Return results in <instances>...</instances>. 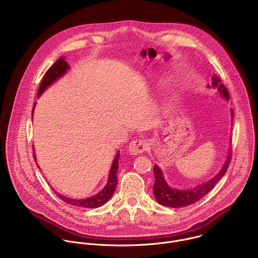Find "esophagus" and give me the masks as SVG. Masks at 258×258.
<instances>
[{
	"mask_svg": "<svg viewBox=\"0 0 258 258\" xmlns=\"http://www.w3.org/2000/svg\"><path fill=\"white\" fill-rule=\"evenodd\" d=\"M147 143L144 140H134L129 144L128 152L130 155H138L147 150Z\"/></svg>",
	"mask_w": 258,
	"mask_h": 258,
	"instance_id": "obj_1",
	"label": "esophagus"
}]
</instances>
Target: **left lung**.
Returning a JSON list of instances; mask_svg holds the SVG:
<instances>
[{
  "label": "left lung",
  "instance_id": "left-lung-1",
  "mask_svg": "<svg viewBox=\"0 0 258 258\" xmlns=\"http://www.w3.org/2000/svg\"><path fill=\"white\" fill-rule=\"evenodd\" d=\"M209 88L217 89L218 93L226 100H229V94L227 89L223 84L220 83V79L217 76L212 77V83L209 85ZM231 116L233 120V110H231ZM231 160V149H229L226 160L219 172L207 182H204L196 187L189 189H176L172 188L166 182L163 172L158 165L154 166V174H155V182L153 186V193L157 200V202L163 206L179 208L185 207L190 204H193L200 200L203 196H205L216 184L217 182L225 175L227 171L229 162Z\"/></svg>",
  "mask_w": 258,
  "mask_h": 258
}]
</instances>
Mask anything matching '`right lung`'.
<instances>
[{"label": "right lung", "mask_w": 258, "mask_h": 258, "mask_svg": "<svg viewBox=\"0 0 258 258\" xmlns=\"http://www.w3.org/2000/svg\"><path fill=\"white\" fill-rule=\"evenodd\" d=\"M69 69H70L69 64L63 58L58 59L57 62L54 63V65L46 72V74H45V76H44V78L41 82V85L39 87L38 97H40L48 89V87L51 86L59 78L64 76ZM35 106H36V103L34 105L33 111H32V116L34 114ZM32 119H33V117H32ZM119 157H120V154H119V151H118L117 154L114 157L113 162H112L111 169L109 171V178H108V181H107L105 187L99 193H97L96 195H93V196L88 197L85 199H75V198H71V197L59 194L58 192L56 194L64 202H66L70 205H73V206H77V207L97 208V207H100V206L104 205L112 197V195H113V193L116 189V186H117V182H118L117 181V172H118V168H119V163H118ZM34 159L35 160L37 159L35 153H34ZM36 164H37V161H36ZM37 166H38V168H40L38 164H37Z\"/></svg>", "instance_id": "right-lung-1"}]
</instances>
